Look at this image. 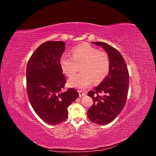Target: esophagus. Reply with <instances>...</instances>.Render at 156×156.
Returning a JSON list of instances; mask_svg holds the SVG:
<instances>
[{
	"label": "esophagus",
	"instance_id": "obj_1",
	"mask_svg": "<svg viewBox=\"0 0 156 156\" xmlns=\"http://www.w3.org/2000/svg\"><path fill=\"white\" fill-rule=\"evenodd\" d=\"M79 97H80V98H81V97H83V96L86 95V93L83 92V91H81H81H79Z\"/></svg>",
	"mask_w": 156,
	"mask_h": 156
}]
</instances>
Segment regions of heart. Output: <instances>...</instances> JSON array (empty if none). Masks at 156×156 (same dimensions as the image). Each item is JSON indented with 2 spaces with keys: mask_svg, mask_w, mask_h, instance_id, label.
Returning <instances> with one entry per match:
<instances>
[{
  "mask_svg": "<svg viewBox=\"0 0 156 156\" xmlns=\"http://www.w3.org/2000/svg\"><path fill=\"white\" fill-rule=\"evenodd\" d=\"M73 56L63 55L60 59V65L63 72L68 77L76 73L78 66H81V73L69 79L71 87L85 89L95 81L100 83L107 75L110 68L108 55L87 43L74 48Z\"/></svg>",
  "mask_w": 156,
  "mask_h": 156,
  "instance_id": "1",
  "label": "heart"
}]
</instances>
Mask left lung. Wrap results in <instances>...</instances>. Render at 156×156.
<instances>
[{
  "mask_svg": "<svg viewBox=\"0 0 156 156\" xmlns=\"http://www.w3.org/2000/svg\"><path fill=\"white\" fill-rule=\"evenodd\" d=\"M92 43L102 47L110 60L107 76L88 96L94 101L87 116L94 123L106 125L110 123L123 109L129 90V73L125 60L120 52L104 42ZM103 93L100 97L98 94Z\"/></svg>",
  "mask_w": 156,
  "mask_h": 156,
  "instance_id": "left-lung-1",
  "label": "left lung"
}]
</instances>
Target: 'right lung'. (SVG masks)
<instances>
[{
    "instance_id": "obj_1",
    "label": "right lung",
    "mask_w": 156,
    "mask_h": 156,
    "mask_svg": "<svg viewBox=\"0 0 156 156\" xmlns=\"http://www.w3.org/2000/svg\"><path fill=\"white\" fill-rule=\"evenodd\" d=\"M65 48L64 41H46L32 53L27 66L29 101L40 119L50 125L66 120L68 107L79 97L72 88L62 90L66 81L60 59Z\"/></svg>"
}]
</instances>
